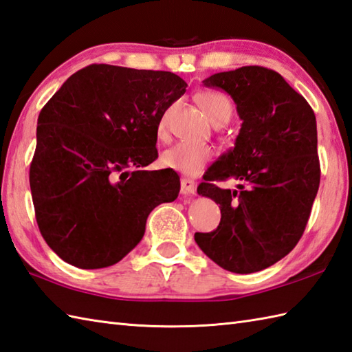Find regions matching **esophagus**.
Segmentation results:
<instances>
[{
    "mask_svg": "<svg viewBox=\"0 0 352 352\" xmlns=\"http://www.w3.org/2000/svg\"><path fill=\"white\" fill-rule=\"evenodd\" d=\"M181 186H182V192L184 194H194L196 192V184L191 179L184 177L181 181Z\"/></svg>",
    "mask_w": 352,
    "mask_h": 352,
    "instance_id": "obj_1",
    "label": "esophagus"
}]
</instances>
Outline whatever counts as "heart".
<instances>
[{
    "label": "heart",
    "instance_id": "heart-1",
    "mask_svg": "<svg viewBox=\"0 0 352 352\" xmlns=\"http://www.w3.org/2000/svg\"><path fill=\"white\" fill-rule=\"evenodd\" d=\"M197 102L205 111L208 119L214 124L226 123L232 116V104L228 96L215 91H205L197 96ZM156 134L162 137L166 134V117L158 122ZM212 149L209 146L177 143L168 147L161 155V164L166 168H171L186 176H196L205 168L206 164L212 158Z\"/></svg>",
    "mask_w": 352,
    "mask_h": 352
}]
</instances>
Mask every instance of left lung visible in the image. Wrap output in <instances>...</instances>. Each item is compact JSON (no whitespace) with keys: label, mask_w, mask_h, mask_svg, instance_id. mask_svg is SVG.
<instances>
[{"label":"left lung","mask_w":352,"mask_h":352,"mask_svg":"<svg viewBox=\"0 0 352 352\" xmlns=\"http://www.w3.org/2000/svg\"><path fill=\"white\" fill-rule=\"evenodd\" d=\"M203 85L230 95L242 124L235 147L197 188L220 205L221 221L194 239L224 270L262 271L292 252L309 221L321 179L316 117L282 75L262 66L210 75ZM229 177L240 182L239 192L212 184Z\"/></svg>","instance_id":"left-lung-1"}]
</instances>
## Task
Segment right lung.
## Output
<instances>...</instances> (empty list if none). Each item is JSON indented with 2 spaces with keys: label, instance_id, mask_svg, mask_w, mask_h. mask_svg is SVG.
<instances>
[{
  "label": "right lung",
  "instance_id": "obj_1",
  "mask_svg": "<svg viewBox=\"0 0 352 352\" xmlns=\"http://www.w3.org/2000/svg\"><path fill=\"white\" fill-rule=\"evenodd\" d=\"M185 90L164 70L90 65L42 108L30 188L42 236L65 262L111 267L142 241L152 210L176 200V171L144 167L158 158V122Z\"/></svg>",
  "mask_w": 352,
  "mask_h": 352
}]
</instances>
